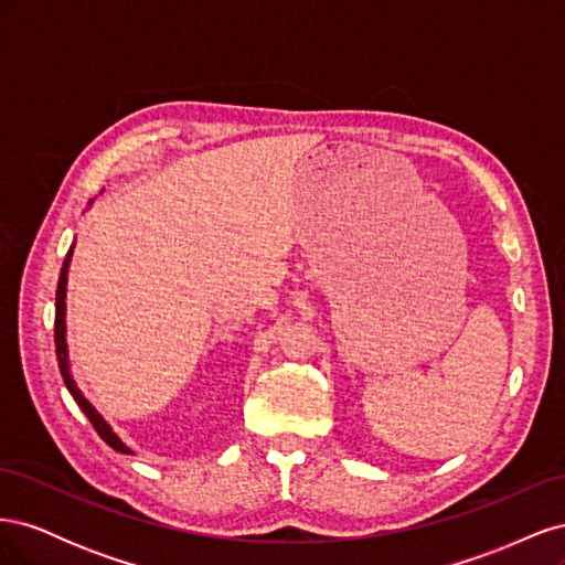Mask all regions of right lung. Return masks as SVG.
<instances>
[{
  "instance_id": "1",
  "label": "right lung",
  "mask_w": 565,
  "mask_h": 565,
  "mask_svg": "<svg viewBox=\"0 0 565 565\" xmlns=\"http://www.w3.org/2000/svg\"><path fill=\"white\" fill-rule=\"evenodd\" d=\"M71 256H73V249L65 254V262H63V268H61V278H58V287H56V320H54V341H56V358H58V367H61V374H63V382L67 386V391L73 393L75 403L82 407V413L87 415V419L92 422V426L96 429V434L104 438L108 446L117 452H129V448L125 446L122 440H119L110 426L106 424V419L100 417L94 405L82 396V391L77 388L73 374H71V365H67V349H65V280H67V266H71Z\"/></svg>"
}]
</instances>
